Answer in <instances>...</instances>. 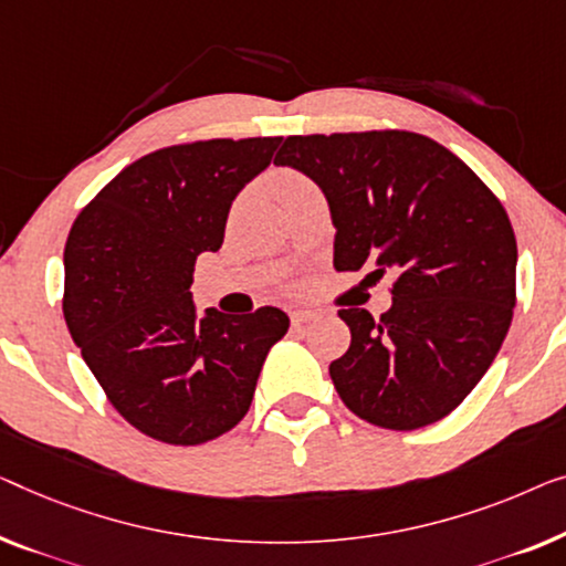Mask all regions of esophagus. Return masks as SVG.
<instances>
[{"instance_id":"34e87169","label":"esophagus","mask_w":566,"mask_h":566,"mask_svg":"<svg viewBox=\"0 0 566 566\" xmlns=\"http://www.w3.org/2000/svg\"><path fill=\"white\" fill-rule=\"evenodd\" d=\"M314 316H316V311H311V308H296V311H291V322L296 324V326L308 324Z\"/></svg>"}]
</instances>
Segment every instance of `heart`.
Returning <instances> with one entry per match:
<instances>
[{"label":"heart","instance_id":"b5f03b06","mask_svg":"<svg viewBox=\"0 0 566 566\" xmlns=\"http://www.w3.org/2000/svg\"><path fill=\"white\" fill-rule=\"evenodd\" d=\"M306 181H303V178H298V176H293V174H289L283 178V188H298V186H303Z\"/></svg>","mask_w":566,"mask_h":566}]
</instances>
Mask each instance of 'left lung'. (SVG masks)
Segmentation results:
<instances>
[{
  "label": "left lung",
  "instance_id": "1",
  "mask_svg": "<svg viewBox=\"0 0 566 566\" xmlns=\"http://www.w3.org/2000/svg\"><path fill=\"white\" fill-rule=\"evenodd\" d=\"M275 166L322 188L334 268L392 275L388 314L339 311L352 342L329 375L344 406L392 431L444 419L513 318L518 248L503 203L444 145L400 129L289 137Z\"/></svg>",
  "mask_w": 566,
  "mask_h": 566
}]
</instances>
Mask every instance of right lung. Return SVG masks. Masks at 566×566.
I'll use <instances>...</instances> for the list:
<instances>
[{"instance_id":"1","label":"right lung","mask_w":566,"mask_h":566,"mask_svg":"<svg viewBox=\"0 0 566 566\" xmlns=\"http://www.w3.org/2000/svg\"><path fill=\"white\" fill-rule=\"evenodd\" d=\"M283 137L163 147L106 184L71 227L63 316L112 406L147 437L193 447L250 411L289 316H232L191 296L201 252L224 242L237 193Z\"/></svg>"}]
</instances>
